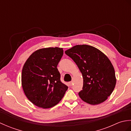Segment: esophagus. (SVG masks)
Returning a JSON list of instances; mask_svg holds the SVG:
<instances>
[{
	"label": "esophagus",
	"mask_w": 131,
	"mask_h": 131,
	"mask_svg": "<svg viewBox=\"0 0 131 131\" xmlns=\"http://www.w3.org/2000/svg\"><path fill=\"white\" fill-rule=\"evenodd\" d=\"M73 82H70V83H69V85H70V86H72V85H73Z\"/></svg>",
	"instance_id": "esophagus-1"
}]
</instances>
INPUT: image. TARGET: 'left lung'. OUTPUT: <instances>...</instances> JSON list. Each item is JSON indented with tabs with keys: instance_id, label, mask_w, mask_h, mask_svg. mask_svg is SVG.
I'll list each match as a JSON object with an SVG mask.
<instances>
[{
	"instance_id": "8db88e82",
	"label": "left lung",
	"mask_w": 131,
	"mask_h": 131,
	"mask_svg": "<svg viewBox=\"0 0 131 131\" xmlns=\"http://www.w3.org/2000/svg\"><path fill=\"white\" fill-rule=\"evenodd\" d=\"M82 74L83 90L79 96L83 101L98 105L106 101L116 84L114 68L108 57L95 47L77 45L65 51Z\"/></svg>"
}]
</instances>
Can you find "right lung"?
Here are the masks:
<instances>
[{"mask_svg":"<svg viewBox=\"0 0 131 131\" xmlns=\"http://www.w3.org/2000/svg\"><path fill=\"white\" fill-rule=\"evenodd\" d=\"M62 48L49 47L34 52L24 63L21 84L27 98L43 108H51L63 98L68 87L61 81L57 68Z\"/></svg>","mask_w":131,"mask_h":131,"instance_id":"1","label":"right lung"}]
</instances>
